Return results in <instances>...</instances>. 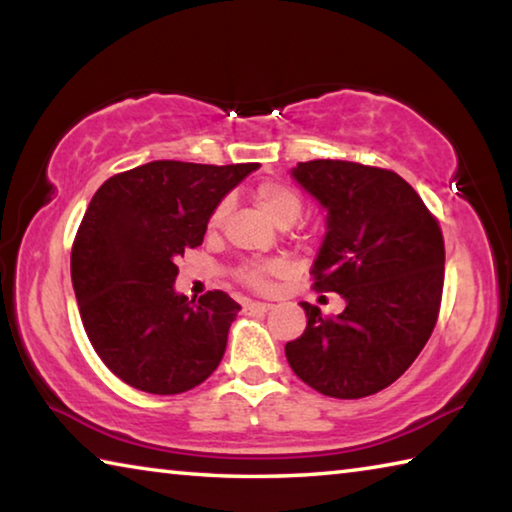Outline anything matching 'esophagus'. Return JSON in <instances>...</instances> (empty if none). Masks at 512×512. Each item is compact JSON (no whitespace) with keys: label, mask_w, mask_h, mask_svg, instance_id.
Here are the masks:
<instances>
[{"label":"esophagus","mask_w":512,"mask_h":512,"mask_svg":"<svg viewBox=\"0 0 512 512\" xmlns=\"http://www.w3.org/2000/svg\"><path fill=\"white\" fill-rule=\"evenodd\" d=\"M246 309H250V311H262V314H264V311L271 309V305H268V302H255V300H248V302H246Z\"/></svg>","instance_id":"obj_1"}]
</instances>
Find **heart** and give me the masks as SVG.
Returning <instances> with one entry per match:
<instances>
[{
    "instance_id": "b5f03b06",
    "label": "heart",
    "mask_w": 512,
    "mask_h": 512,
    "mask_svg": "<svg viewBox=\"0 0 512 512\" xmlns=\"http://www.w3.org/2000/svg\"><path fill=\"white\" fill-rule=\"evenodd\" d=\"M255 201L262 207L264 214L271 219L277 228L282 225H291L298 221V216L302 214V198L293 192L291 187L280 185V183H262L255 189ZM230 210V201H221L214 207V212L210 214V230H219L225 216H228ZM282 266L280 264H250L241 268V277L244 282L250 284L255 289H266L268 287V277L280 273Z\"/></svg>"
}]
</instances>
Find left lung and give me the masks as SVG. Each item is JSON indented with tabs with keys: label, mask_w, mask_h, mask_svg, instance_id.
<instances>
[{
	"label": "left lung",
	"mask_w": 512,
	"mask_h": 512,
	"mask_svg": "<svg viewBox=\"0 0 512 512\" xmlns=\"http://www.w3.org/2000/svg\"><path fill=\"white\" fill-rule=\"evenodd\" d=\"M291 178L325 210L311 264L316 291L345 309L323 318L300 302L307 327L284 345L314 391L359 400L404 375L429 341L445 280V244L422 198L393 171L345 160L298 162Z\"/></svg>",
	"instance_id": "1"
}]
</instances>
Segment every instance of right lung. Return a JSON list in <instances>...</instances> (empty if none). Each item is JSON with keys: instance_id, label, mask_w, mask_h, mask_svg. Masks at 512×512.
<instances>
[{"instance_id": "add662e5", "label": "right lung", "mask_w": 512, "mask_h": 512, "mask_svg": "<svg viewBox=\"0 0 512 512\" xmlns=\"http://www.w3.org/2000/svg\"><path fill=\"white\" fill-rule=\"evenodd\" d=\"M259 164L155 160L108 178L72 248L81 320L101 361L137 391L176 395L212 375L241 309L228 293H178V257Z\"/></svg>"}]
</instances>
